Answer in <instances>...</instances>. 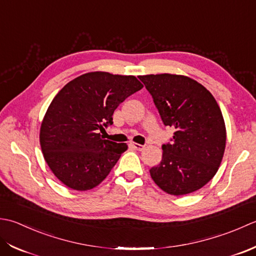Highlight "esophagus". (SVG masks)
<instances>
[{
    "mask_svg": "<svg viewBox=\"0 0 256 256\" xmlns=\"http://www.w3.org/2000/svg\"><path fill=\"white\" fill-rule=\"evenodd\" d=\"M132 144V147L134 148V149H136V150H138V151H142L144 149V146H142V144H134V142H132V144Z\"/></svg>",
    "mask_w": 256,
    "mask_h": 256,
    "instance_id": "1",
    "label": "esophagus"
}]
</instances>
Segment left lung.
I'll list each match as a JSON object with an SVG mask.
<instances>
[{"mask_svg": "<svg viewBox=\"0 0 256 256\" xmlns=\"http://www.w3.org/2000/svg\"><path fill=\"white\" fill-rule=\"evenodd\" d=\"M154 98L166 126L174 127L172 144H162V160L150 169L161 190L184 196L201 189L221 164L226 124L214 97L190 77L172 74L139 76Z\"/></svg>", "mask_w": 256, "mask_h": 256, "instance_id": "1", "label": "left lung"}]
</instances>
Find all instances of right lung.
<instances>
[{
  "instance_id": "add662e5",
  "label": "right lung",
  "mask_w": 256,
  "mask_h": 256,
  "mask_svg": "<svg viewBox=\"0 0 256 256\" xmlns=\"http://www.w3.org/2000/svg\"><path fill=\"white\" fill-rule=\"evenodd\" d=\"M142 87L134 76L92 72L62 88L40 132L44 159L57 179L77 191L105 180L128 146L102 139L99 132L112 124L119 104Z\"/></svg>"
}]
</instances>
